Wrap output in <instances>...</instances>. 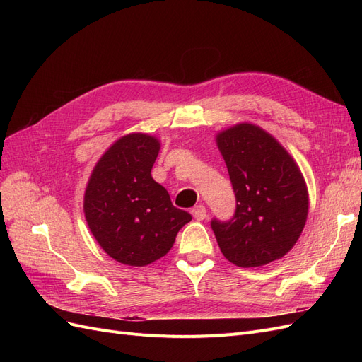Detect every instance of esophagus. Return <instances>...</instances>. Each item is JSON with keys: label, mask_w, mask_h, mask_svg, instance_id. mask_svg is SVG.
<instances>
[{"label": "esophagus", "mask_w": 362, "mask_h": 362, "mask_svg": "<svg viewBox=\"0 0 362 362\" xmlns=\"http://www.w3.org/2000/svg\"><path fill=\"white\" fill-rule=\"evenodd\" d=\"M192 214L193 217L196 218V221H204V218L206 217V210L204 205H196L193 210H192Z\"/></svg>", "instance_id": "obj_1"}]
</instances>
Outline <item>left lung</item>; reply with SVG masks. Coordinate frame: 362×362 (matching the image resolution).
<instances>
[{
	"label": "left lung",
	"mask_w": 362,
	"mask_h": 362,
	"mask_svg": "<svg viewBox=\"0 0 362 362\" xmlns=\"http://www.w3.org/2000/svg\"><path fill=\"white\" fill-rule=\"evenodd\" d=\"M235 193L231 221H211L222 254L238 267L282 258L300 237L308 190L288 152L267 131L238 124L216 137Z\"/></svg>",
	"instance_id": "obj_1"
}]
</instances>
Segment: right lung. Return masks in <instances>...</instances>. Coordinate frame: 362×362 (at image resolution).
Here are the masks:
<instances>
[{
  "instance_id": "1",
  "label": "right lung",
  "mask_w": 362,
  "mask_h": 362,
  "mask_svg": "<svg viewBox=\"0 0 362 362\" xmlns=\"http://www.w3.org/2000/svg\"><path fill=\"white\" fill-rule=\"evenodd\" d=\"M158 139L133 133L96 163L84 193V216L96 242L117 262L141 267L168 254L192 216L173 206L151 177Z\"/></svg>"
}]
</instances>
